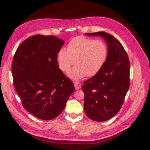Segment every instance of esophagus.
<instances>
[{
  "instance_id": "esophagus-1",
  "label": "esophagus",
  "mask_w": 150,
  "mask_h": 150,
  "mask_svg": "<svg viewBox=\"0 0 150 150\" xmlns=\"http://www.w3.org/2000/svg\"><path fill=\"white\" fill-rule=\"evenodd\" d=\"M74 87H75V89L76 90H78L81 87V84L79 82H75L74 83Z\"/></svg>"
}]
</instances>
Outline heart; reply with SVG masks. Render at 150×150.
Masks as SVG:
<instances>
[{
  "label": "heart",
  "mask_w": 150,
  "mask_h": 150,
  "mask_svg": "<svg viewBox=\"0 0 150 150\" xmlns=\"http://www.w3.org/2000/svg\"><path fill=\"white\" fill-rule=\"evenodd\" d=\"M108 56L106 44L101 40H94L79 36L70 40L67 50L62 48L57 53V62L60 69L67 72L69 78L80 80L86 76H93L101 69Z\"/></svg>",
  "instance_id": "1"
}]
</instances>
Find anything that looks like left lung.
<instances>
[{
  "label": "left lung",
  "instance_id": "obj_1",
  "mask_svg": "<svg viewBox=\"0 0 150 150\" xmlns=\"http://www.w3.org/2000/svg\"><path fill=\"white\" fill-rule=\"evenodd\" d=\"M101 36L108 44L105 62L97 73L84 82V108L93 121H107L119 112L129 87V61L122 44L104 32L85 33Z\"/></svg>",
  "mask_w": 150,
  "mask_h": 150
}]
</instances>
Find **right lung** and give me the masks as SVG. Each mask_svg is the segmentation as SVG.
Segmentation results:
<instances>
[{"label":"right lung","instance_id":"right-lung-1","mask_svg":"<svg viewBox=\"0 0 150 150\" xmlns=\"http://www.w3.org/2000/svg\"><path fill=\"white\" fill-rule=\"evenodd\" d=\"M64 41L54 35H34L18 47L12 62L13 86L22 106L42 120L56 118L74 91L57 61Z\"/></svg>","mask_w":150,"mask_h":150}]
</instances>
